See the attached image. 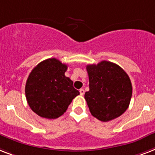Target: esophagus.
<instances>
[{
  "label": "esophagus",
  "mask_w": 155,
  "mask_h": 155,
  "mask_svg": "<svg viewBox=\"0 0 155 155\" xmlns=\"http://www.w3.org/2000/svg\"><path fill=\"white\" fill-rule=\"evenodd\" d=\"M79 92H80V94H81V95H84V94H85V91H84L83 89H80Z\"/></svg>",
  "instance_id": "1"
}]
</instances>
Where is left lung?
Wrapping results in <instances>:
<instances>
[{"label": "left lung", "mask_w": 155, "mask_h": 155, "mask_svg": "<svg viewBox=\"0 0 155 155\" xmlns=\"http://www.w3.org/2000/svg\"><path fill=\"white\" fill-rule=\"evenodd\" d=\"M90 91L85 99L91 115L104 122L117 118L129 107L132 97V83L121 67L103 61L86 66Z\"/></svg>", "instance_id": "1"}]
</instances>
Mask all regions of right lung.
I'll list each match as a JSON object with an SVG mask.
<instances>
[{
	"mask_svg": "<svg viewBox=\"0 0 155 155\" xmlns=\"http://www.w3.org/2000/svg\"><path fill=\"white\" fill-rule=\"evenodd\" d=\"M68 66L56 58L47 59L32 69L25 93L29 106L38 116L56 119L66 111L79 94L73 81L64 75Z\"/></svg>",
	"mask_w": 155,
	"mask_h": 155,
	"instance_id": "right-lung-1",
	"label": "right lung"
}]
</instances>
